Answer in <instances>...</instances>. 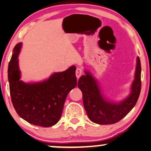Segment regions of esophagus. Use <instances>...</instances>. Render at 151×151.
I'll return each mask as SVG.
<instances>
[{"label":"esophagus","instance_id":"1","mask_svg":"<svg viewBox=\"0 0 151 151\" xmlns=\"http://www.w3.org/2000/svg\"><path fill=\"white\" fill-rule=\"evenodd\" d=\"M82 74H83V70H82V68H77V70H76V77H77V79H79Z\"/></svg>","mask_w":151,"mask_h":151}]
</instances>
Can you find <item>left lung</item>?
Wrapping results in <instances>:
<instances>
[{
  "label": "left lung",
  "mask_w": 151,
  "mask_h": 151,
  "mask_svg": "<svg viewBox=\"0 0 151 151\" xmlns=\"http://www.w3.org/2000/svg\"><path fill=\"white\" fill-rule=\"evenodd\" d=\"M78 81V87L83 94V103L87 114L94 123L106 125L115 124L123 119L137 101L141 91V63L137 58L134 79L129 96L119 103L107 101L102 95L97 81L88 71Z\"/></svg>",
  "instance_id": "left-lung-1"
}]
</instances>
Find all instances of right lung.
I'll return each mask as SVG.
<instances>
[{"instance_id":"1","label":"right lung","mask_w":151,"mask_h":151,"mask_svg":"<svg viewBox=\"0 0 151 151\" xmlns=\"http://www.w3.org/2000/svg\"><path fill=\"white\" fill-rule=\"evenodd\" d=\"M22 43H18L8 67L12 102L17 114L29 124L42 127L55 125L61 118L68 94L77 86L76 67L56 72L47 80L27 83L20 80L18 56Z\"/></svg>"}]
</instances>
